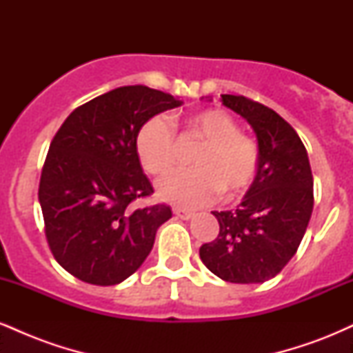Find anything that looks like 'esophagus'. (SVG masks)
<instances>
[{
    "label": "esophagus",
    "mask_w": 353,
    "mask_h": 353,
    "mask_svg": "<svg viewBox=\"0 0 353 353\" xmlns=\"http://www.w3.org/2000/svg\"><path fill=\"white\" fill-rule=\"evenodd\" d=\"M172 210H174V214H176V216H177V217H179V219H182V221H189V219L194 216V214H192V212H190V210H185V209H179V208H174Z\"/></svg>",
    "instance_id": "obj_1"
}]
</instances>
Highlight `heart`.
Returning <instances> with one entry per match:
<instances>
[{"instance_id": "1", "label": "heart", "mask_w": 353, "mask_h": 353, "mask_svg": "<svg viewBox=\"0 0 353 353\" xmlns=\"http://www.w3.org/2000/svg\"><path fill=\"white\" fill-rule=\"evenodd\" d=\"M194 134L205 141L196 152V169H179L157 181L163 201L181 208H201L217 199L221 190L228 199L244 194L259 172V145L239 132L234 117L219 109H205L189 117ZM136 154L145 172L159 176L172 168L176 157V132L163 114L145 119L136 132Z\"/></svg>"}]
</instances>
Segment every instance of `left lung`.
I'll return each instance as SVG.
<instances>
[{"instance_id":"1","label":"left lung","mask_w":353,"mask_h":353,"mask_svg":"<svg viewBox=\"0 0 353 353\" xmlns=\"http://www.w3.org/2000/svg\"><path fill=\"white\" fill-rule=\"evenodd\" d=\"M221 98L252 125L261 161L241 204L212 212L219 236L199 255L222 281L262 283L281 272L301 245L314 209V177L301 137L274 109L244 96Z\"/></svg>"}]
</instances>
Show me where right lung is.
Wrapping results in <instances>:
<instances>
[{"mask_svg":"<svg viewBox=\"0 0 353 353\" xmlns=\"http://www.w3.org/2000/svg\"><path fill=\"white\" fill-rule=\"evenodd\" d=\"M181 104L143 84L116 88L76 108L52 137L38 192L44 232L58 264L79 281H125L172 217L164 204L131 205L154 192L134 139L145 119Z\"/></svg>","mask_w":353,"mask_h":353,"instance_id":"1","label":"right lung"}]
</instances>
